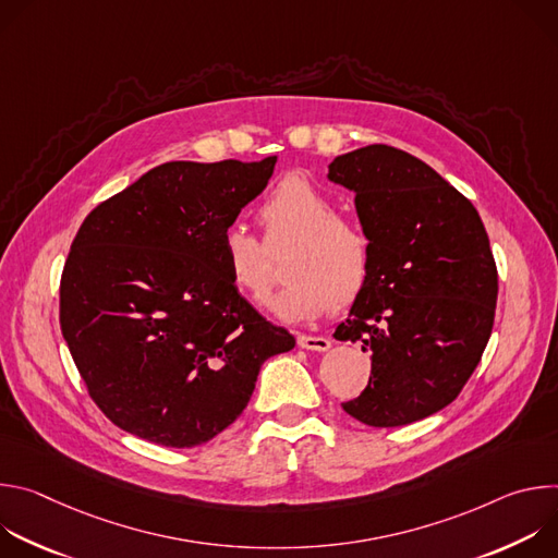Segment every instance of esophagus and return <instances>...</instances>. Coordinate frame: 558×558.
<instances>
[{"label":"esophagus","mask_w":558,"mask_h":558,"mask_svg":"<svg viewBox=\"0 0 558 558\" xmlns=\"http://www.w3.org/2000/svg\"><path fill=\"white\" fill-rule=\"evenodd\" d=\"M298 347H302L306 351H329L331 340L323 338V336H298Z\"/></svg>","instance_id":"esophagus-1"}]
</instances>
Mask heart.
Instances as JSON below:
<instances>
[{"instance_id":"1","label":"heart","mask_w":558,"mask_h":558,"mask_svg":"<svg viewBox=\"0 0 558 558\" xmlns=\"http://www.w3.org/2000/svg\"><path fill=\"white\" fill-rule=\"evenodd\" d=\"M265 243L241 225L220 238L222 267L233 287L267 306L276 280L271 252L293 245L284 265L291 280L276 298L284 320H311L327 308L351 304L373 269V241L362 222L338 214V203L302 174H287L260 203Z\"/></svg>"}]
</instances>
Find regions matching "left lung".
<instances>
[{
  "label": "left lung",
  "instance_id": "left-lung-1",
  "mask_svg": "<svg viewBox=\"0 0 558 558\" xmlns=\"http://www.w3.org/2000/svg\"><path fill=\"white\" fill-rule=\"evenodd\" d=\"M329 181L355 194L373 269L333 338L371 353L368 386L342 409L392 428L446 409L495 325L497 265L474 205L417 156L366 145L336 156Z\"/></svg>",
  "mask_w": 558,
  "mask_h": 558
}]
</instances>
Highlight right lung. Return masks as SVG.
Returning <instances> with one entry per match:
<instances>
[{"label": "right lung", "instance_id": "add662e5", "mask_svg": "<svg viewBox=\"0 0 558 558\" xmlns=\"http://www.w3.org/2000/svg\"><path fill=\"white\" fill-rule=\"evenodd\" d=\"M258 163H163L78 227L59 287L70 355L104 415L141 439L192 448L245 411L265 360L295 338L229 280L220 238L269 183Z\"/></svg>", "mask_w": 558, "mask_h": 558}]
</instances>
